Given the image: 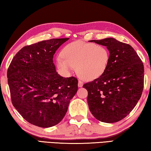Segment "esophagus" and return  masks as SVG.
Instances as JSON below:
<instances>
[{"mask_svg": "<svg viewBox=\"0 0 151 151\" xmlns=\"http://www.w3.org/2000/svg\"><path fill=\"white\" fill-rule=\"evenodd\" d=\"M78 87H82V86H83V82L82 81H78Z\"/></svg>", "mask_w": 151, "mask_h": 151, "instance_id": "1", "label": "esophagus"}]
</instances>
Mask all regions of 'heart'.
Returning a JSON list of instances; mask_svg holds the SVG:
<instances>
[{
    "label": "heart",
    "mask_w": 151,
    "mask_h": 151,
    "mask_svg": "<svg viewBox=\"0 0 151 151\" xmlns=\"http://www.w3.org/2000/svg\"><path fill=\"white\" fill-rule=\"evenodd\" d=\"M61 56L56 60L60 70L68 73L76 67L78 75L87 80L103 75L108 68L110 59L109 52L105 47L81 40L65 46Z\"/></svg>",
    "instance_id": "b5f03b06"
}]
</instances>
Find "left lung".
Masks as SVG:
<instances>
[{
  "mask_svg": "<svg viewBox=\"0 0 151 151\" xmlns=\"http://www.w3.org/2000/svg\"><path fill=\"white\" fill-rule=\"evenodd\" d=\"M106 47L110 59L106 72L83 87L88 91L90 111L103 122L125 118L136 106L144 86V66L131 45L113 38L93 40Z\"/></svg>",
  "mask_w": 151,
  "mask_h": 151,
  "instance_id": "obj_1",
  "label": "left lung"
}]
</instances>
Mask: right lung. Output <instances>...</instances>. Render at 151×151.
<instances>
[{
  "label": "right lung",
  "mask_w": 151,
  "mask_h": 151,
  "mask_svg": "<svg viewBox=\"0 0 151 151\" xmlns=\"http://www.w3.org/2000/svg\"><path fill=\"white\" fill-rule=\"evenodd\" d=\"M69 39H52L25 46L12 58L7 71L12 103L35 126L51 127L62 121L78 90L77 78L56 71L53 55Z\"/></svg>",
  "instance_id": "obj_1"
}]
</instances>
